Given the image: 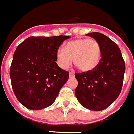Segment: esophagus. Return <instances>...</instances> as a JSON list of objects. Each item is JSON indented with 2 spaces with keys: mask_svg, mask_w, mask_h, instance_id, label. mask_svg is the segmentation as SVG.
Masks as SVG:
<instances>
[{
  "mask_svg": "<svg viewBox=\"0 0 134 134\" xmlns=\"http://www.w3.org/2000/svg\"><path fill=\"white\" fill-rule=\"evenodd\" d=\"M74 75L75 74L73 72H70V77H74Z\"/></svg>",
  "mask_w": 134,
  "mask_h": 134,
  "instance_id": "obj_1",
  "label": "esophagus"
}]
</instances>
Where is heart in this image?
Instances as JSON below:
<instances>
[{
    "mask_svg": "<svg viewBox=\"0 0 134 134\" xmlns=\"http://www.w3.org/2000/svg\"><path fill=\"white\" fill-rule=\"evenodd\" d=\"M101 48L94 39L80 38L67 42L64 49L60 48L55 53L57 64L67 70L72 62L79 70L84 72L94 70L101 59Z\"/></svg>",
    "mask_w": 134,
    "mask_h": 134,
    "instance_id": "b5f03b06",
    "label": "heart"
}]
</instances>
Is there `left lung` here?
Here are the masks:
<instances>
[{"instance_id": "left-lung-1", "label": "left lung", "mask_w": 134, "mask_h": 134, "mask_svg": "<svg viewBox=\"0 0 134 134\" xmlns=\"http://www.w3.org/2000/svg\"><path fill=\"white\" fill-rule=\"evenodd\" d=\"M99 42L101 59L94 70L75 73L78 86L75 94L86 109L101 111L106 109L120 95L122 87L125 64L120 48L101 33L86 34Z\"/></svg>"}]
</instances>
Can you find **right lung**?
Returning a JSON list of instances; mask_svg holds the SVG:
<instances>
[{"label": "right lung", "instance_id": "obj_1", "mask_svg": "<svg viewBox=\"0 0 134 134\" xmlns=\"http://www.w3.org/2000/svg\"><path fill=\"white\" fill-rule=\"evenodd\" d=\"M68 36H30L17 47L10 67L17 99L32 110L52 105L69 79V72L56 64L55 53Z\"/></svg>", "mask_w": 134, "mask_h": 134}]
</instances>
